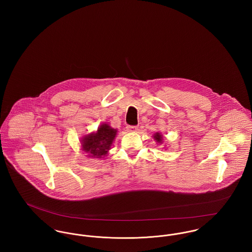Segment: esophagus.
<instances>
[{"label":"esophagus","instance_id":"34e87169","mask_svg":"<svg viewBox=\"0 0 252 252\" xmlns=\"http://www.w3.org/2000/svg\"><path fill=\"white\" fill-rule=\"evenodd\" d=\"M137 130H138V127H137V126H127V131H128V132L134 133V132H136Z\"/></svg>","mask_w":252,"mask_h":252}]
</instances>
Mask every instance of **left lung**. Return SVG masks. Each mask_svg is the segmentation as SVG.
<instances>
[{"label": "left lung", "instance_id": "left-lung-1", "mask_svg": "<svg viewBox=\"0 0 252 252\" xmlns=\"http://www.w3.org/2000/svg\"><path fill=\"white\" fill-rule=\"evenodd\" d=\"M153 139H154V141H155L157 144H163V140H164V139H163V136L161 135V133L156 132V133L153 135ZM164 148H165V149H168L166 146H164Z\"/></svg>", "mask_w": 252, "mask_h": 252}]
</instances>
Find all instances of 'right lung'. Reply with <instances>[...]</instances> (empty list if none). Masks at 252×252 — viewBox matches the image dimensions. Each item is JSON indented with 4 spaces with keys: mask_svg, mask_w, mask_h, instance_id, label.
Masks as SVG:
<instances>
[{
    "mask_svg": "<svg viewBox=\"0 0 252 252\" xmlns=\"http://www.w3.org/2000/svg\"><path fill=\"white\" fill-rule=\"evenodd\" d=\"M117 132V129L110 127L108 123H102L96 132L84 135L80 139L81 150L87 154L88 158H105L116 138Z\"/></svg>",
    "mask_w": 252,
    "mask_h": 252,
    "instance_id": "right-lung-1",
    "label": "right lung"
}]
</instances>
